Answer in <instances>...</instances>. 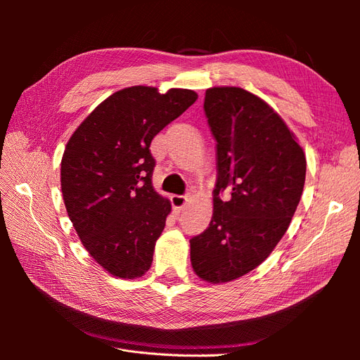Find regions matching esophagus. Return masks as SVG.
Returning <instances> with one entry per match:
<instances>
[{"mask_svg": "<svg viewBox=\"0 0 360 360\" xmlns=\"http://www.w3.org/2000/svg\"><path fill=\"white\" fill-rule=\"evenodd\" d=\"M186 201H188L186 195H172V197H171V204L176 210L183 209L184 204H186Z\"/></svg>", "mask_w": 360, "mask_h": 360, "instance_id": "obj_1", "label": "esophagus"}]
</instances>
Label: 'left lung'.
<instances>
[{
	"label": "left lung",
	"instance_id": "left-lung-1",
	"mask_svg": "<svg viewBox=\"0 0 360 360\" xmlns=\"http://www.w3.org/2000/svg\"><path fill=\"white\" fill-rule=\"evenodd\" d=\"M204 112L216 139L217 177L212 221L191 238V263L201 279L217 284L254 270L285 234L307 159L284 120L243 89H209Z\"/></svg>",
	"mask_w": 360,
	"mask_h": 360
}]
</instances>
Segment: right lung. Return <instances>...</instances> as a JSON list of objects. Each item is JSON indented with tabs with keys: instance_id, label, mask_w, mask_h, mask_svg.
Here are the masks:
<instances>
[{
	"instance_id": "1",
	"label": "right lung",
	"mask_w": 360,
	"mask_h": 360,
	"mask_svg": "<svg viewBox=\"0 0 360 360\" xmlns=\"http://www.w3.org/2000/svg\"><path fill=\"white\" fill-rule=\"evenodd\" d=\"M198 99L192 90L129 86L75 130L61 159V192L84 248L117 278L143 276L171 204L151 184L150 144Z\"/></svg>"
}]
</instances>
